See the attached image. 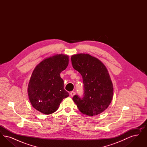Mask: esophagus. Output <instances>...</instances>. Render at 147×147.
Returning <instances> with one entry per match:
<instances>
[{"label":"esophagus","mask_w":147,"mask_h":147,"mask_svg":"<svg viewBox=\"0 0 147 147\" xmlns=\"http://www.w3.org/2000/svg\"><path fill=\"white\" fill-rule=\"evenodd\" d=\"M74 95H76V92H74V91H71V92H70V96L73 97V96Z\"/></svg>","instance_id":"1"}]
</instances>
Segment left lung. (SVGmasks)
Returning a JSON list of instances; mask_svg holds the SVG:
<instances>
[{
  "label": "left lung",
  "instance_id": "left-lung-1",
  "mask_svg": "<svg viewBox=\"0 0 147 147\" xmlns=\"http://www.w3.org/2000/svg\"><path fill=\"white\" fill-rule=\"evenodd\" d=\"M73 68L82 76L84 93L75 95L73 100L79 111L89 116L98 115L110 105L113 93L111 78L105 65L88 54H77L71 57Z\"/></svg>",
  "mask_w": 147,
  "mask_h": 147
}]
</instances>
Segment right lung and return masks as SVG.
Masks as SVG:
<instances>
[{
    "label": "right lung",
    "instance_id": "1",
    "mask_svg": "<svg viewBox=\"0 0 147 147\" xmlns=\"http://www.w3.org/2000/svg\"><path fill=\"white\" fill-rule=\"evenodd\" d=\"M69 62L68 56L57 55L42 61L35 68L28 85V95L31 105L45 115L55 112L63 98L69 94L64 89L60 77Z\"/></svg>",
    "mask_w": 147,
    "mask_h": 147
}]
</instances>
